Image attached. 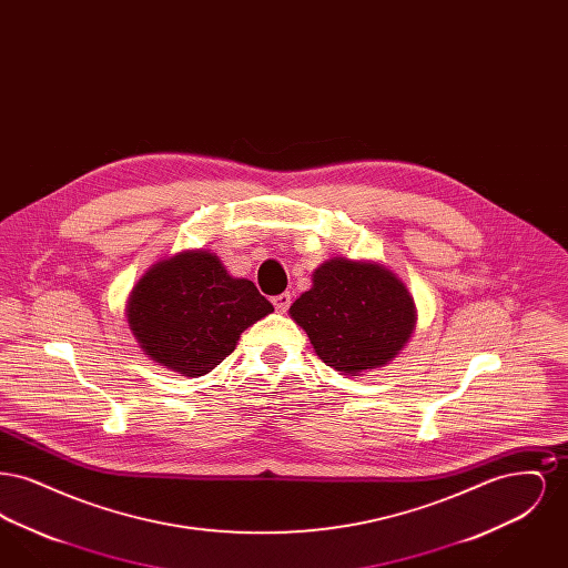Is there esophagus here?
Segmentation results:
<instances>
[{"instance_id": "1", "label": "esophagus", "mask_w": 568, "mask_h": 568, "mask_svg": "<svg viewBox=\"0 0 568 568\" xmlns=\"http://www.w3.org/2000/svg\"><path fill=\"white\" fill-rule=\"evenodd\" d=\"M272 304H274L276 313H285L292 304V294H278V296L272 297Z\"/></svg>"}]
</instances>
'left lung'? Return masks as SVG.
Segmentation results:
<instances>
[{
    "label": "left lung",
    "mask_w": 568,
    "mask_h": 568,
    "mask_svg": "<svg viewBox=\"0 0 568 568\" xmlns=\"http://www.w3.org/2000/svg\"><path fill=\"white\" fill-rule=\"evenodd\" d=\"M320 359L359 377L405 349L417 306L398 274L371 260L332 257L313 272V287L290 308Z\"/></svg>",
    "instance_id": "8db88e82"
}]
</instances>
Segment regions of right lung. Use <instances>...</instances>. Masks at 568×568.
Returning a JSON list of instances; mask_svg holds the SVG:
<instances>
[{
    "label": "right lung",
    "instance_id": "add662e5",
    "mask_svg": "<svg viewBox=\"0 0 568 568\" xmlns=\"http://www.w3.org/2000/svg\"><path fill=\"white\" fill-rule=\"evenodd\" d=\"M272 304L248 278L232 276L215 253L187 248L155 262L128 297L138 347L163 368L202 377L216 368L246 327Z\"/></svg>",
    "mask_w": 568,
    "mask_h": 568
}]
</instances>
